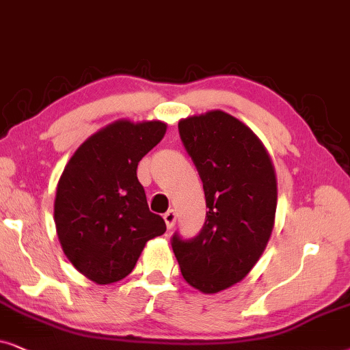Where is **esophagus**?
Returning a JSON list of instances; mask_svg holds the SVG:
<instances>
[{
  "label": "esophagus",
  "instance_id": "1",
  "mask_svg": "<svg viewBox=\"0 0 350 350\" xmlns=\"http://www.w3.org/2000/svg\"><path fill=\"white\" fill-rule=\"evenodd\" d=\"M163 219H165L167 229H172V227H174V224H176V211H174V209H167V211L165 213V216H163Z\"/></svg>",
  "mask_w": 350,
  "mask_h": 350
}]
</instances>
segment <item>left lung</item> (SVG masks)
Returning <instances> with one entry per match:
<instances>
[{
    "instance_id": "8db88e82",
    "label": "left lung",
    "mask_w": 350,
    "mask_h": 350,
    "mask_svg": "<svg viewBox=\"0 0 350 350\" xmlns=\"http://www.w3.org/2000/svg\"><path fill=\"white\" fill-rule=\"evenodd\" d=\"M185 150L206 198V222L192 240L172 237V251L190 286L227 290L251 272L272 235L277 176L260 139L222 110L179 121Z\"/></svg>"
}]
</instances>
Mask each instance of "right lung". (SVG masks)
I'll return each instance as SVG.
<instances>
[{"instance_id": "right-lung-1", "label": "right lung", "mask_w": 350, "mask_h": 350, "mask_svg": "<svg viewBox=\"0 0 350 350\" xmlns=\"http://www.w3.org/2000/svg\"><path fill=\"white\" fill-rule=\"evenodd\" d=\"M165 133L166 123L158 120H116L88 137L60 174L54 200L60 246L97 285L123 280L147 241L165 234L136 172Z\"/></svg>"}]
</instances>
